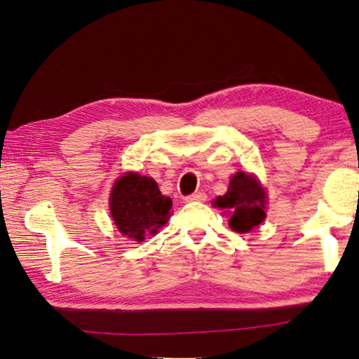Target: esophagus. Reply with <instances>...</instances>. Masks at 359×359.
Segmentation results:
<instances>
[{"label": "esophagus", "instance_id": "34e87169", "mask_svg": "<svg viewBox=\"0 0 359 359\" xmlns=\"http://www.w3.org/2000/svg\"><path fill=\"white\" fill-rule=\"evenodd\" d=\"M205 199H207L205 193H202V191L193 193V194H190V196H187V198H185V201H187V202H204Z\"/></svg>", "mask_w": 359, "mask_h": 359}]
</instances>
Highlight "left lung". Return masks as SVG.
I'll list each match as a JSON object with an SVG mask.
<instances>
[{
  "mask_svg": "<svg viewBox=\"0 0 359 359\" xmlns=\"http://www.w3.org/2000/svg\"><path fill=\"white\" fill-rule=\"evenodd\" d=\"M265 191L252 175L237 172L231 179L229 190L213 202L231 212L229 226L236 232H250L265 219Z\"/></svg>",
  "mask_w": 359,
  "mask_h": 359,
  "instance_id": "left-lung-1",
  "label": "left lung"
}]
</instances>
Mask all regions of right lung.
<instances>
[{
  "label": "right lung",
  "instance_id": "add662e5",
  "mask_svg": "<svg viewBox=\"0 0 359 359\" xmlns=\"http://www.w3.org/2000/svg\"><path fill=\"white\" fill-rule=\"evenodd\" d=\"M109 207L117 229L142 242L146 233H157L166 224L172 201L163 196L154 179L128 172L114 184Z\"/></svg>",
  "mask_w": 359,
  "mask_h": 359
}]
</instances>
